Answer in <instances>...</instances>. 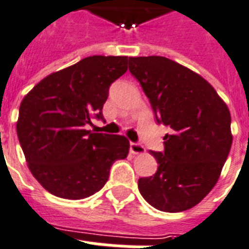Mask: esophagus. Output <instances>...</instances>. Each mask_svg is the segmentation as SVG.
I'll use <instances>...</instances> for the list:
<instances>
[{"label":"esophagus","mask_w":249,"mask_h":249,"mask_svg":"<svg viewBox=\"0 0 249 249\" xmlns=\"http://www.w3.org/2000/svg\"><path fill=\"white\" fill-rule=\"evenodd\" d=\"M130 152L133 155H143L145 153V148L139 143H130Z\"/></svg>","instance_id":"34e87169"}]
</instances>
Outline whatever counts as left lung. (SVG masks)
Masks as SVG:
<instances>
[{"instance_id":"1","label":"left lung","mask_w":249,"mask_h":249,"mask_svg":"<svg viewBox=\"0 0 249 249\" xmlns=\"http://www.w3.org/2000/svg\"><path fill=\"white\" fill-rule=\"evenodd\" d=\"M157 123L170 126L165 151L153 152L159 167L141 178L142 197L155 209L181 212L195 207L215 187L229 155L230 111L199 74L162 56L129 57Z\"/></svg>"}]
</instances>
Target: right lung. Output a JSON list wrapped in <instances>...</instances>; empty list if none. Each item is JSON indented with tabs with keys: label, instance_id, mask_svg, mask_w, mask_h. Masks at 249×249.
<instances>
[{
	"label": "right lung",
	"instance_id": "right-lung-1",
	"mask_svg": "<svg viewBox=\"0 0 249 249\" xmlns=\"http://www.w3.org/2000/svg\"><path fill=\"white\" fill-rule=\"evenodd\" d=\"M128 70V56H89L43 78L23 98L16 133L26 165L56 197L83 199L108 180L116 160L126 159L124 135L87 130L102 119L108 87Z\"/></svg>",
	"mask_w": 249,
	"mask_h": 249
}]
</instances>
